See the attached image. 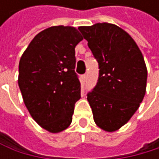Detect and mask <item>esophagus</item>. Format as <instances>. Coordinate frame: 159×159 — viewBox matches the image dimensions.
<instances>
[{
	"mask_svg": "<svg viewBox=\"0 0 159 159\" xmlns=\"http://www.w3.org/2000/svg\"><path fill=\"white\" fill-rule=\"evenodd\" d=\"M87 74H84V75H82V80H83V82H86V80H87Z\"/></svg>",
	"mask_w": 159,
	"mask_h": 159,
	"instance_id": "1",
	"label": "esophagus"
}]
</instances>
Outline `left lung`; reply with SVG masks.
I'll return each mask as SVG.
<instances>
[{
  "instance_id": "8db88e82",
  "label": "left lung",
  "mask_w": 159,
  "mask_h": 159,
  "mask_svg": "<svg viewBox=\"0 0 159 159\" xmlns=\"http://www.w3.org/2000/svg\"><path fill=\"white\" fill-rule=\"evenodd\" d=\"M98 62L95 87L87 96L96 125L114 132L131 119L146 93L147 69L134 39L111 24L80 26Z\"/></svg>"
}]
</instances>
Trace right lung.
<instances>
[{
    "label": "right lung",
    "mask_w": 159,
    "mask_h": 159,
    "mask_svg": "<svg viewBox=\"0 0 159 159\" xmlns=\"http://www.w3.org/2000/svg\"><path fill=\"white\" fill-rule=\"evenodd\" d=\"M83 37L75 27L51 26L30 42L19 63V88L32 118L50 133L72 121L81 84L75 72V47Z\"/></svg>",
    "instance_id": "1"
}]
</instances>
